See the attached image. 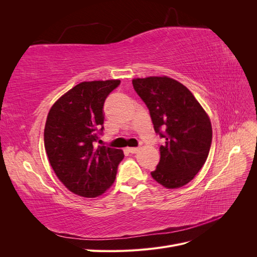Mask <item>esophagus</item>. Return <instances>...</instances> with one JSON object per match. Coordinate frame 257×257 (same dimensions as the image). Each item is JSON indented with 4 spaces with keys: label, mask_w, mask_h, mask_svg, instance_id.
Listing matches in <instances>:
<instances>
[{
    "label": "esophagus",
    "mask_w": 257,
    "mask_h": 257,
    "mask_svg": "<svg viewBox=\"0 0 257 257\" xmlns=\"http://www.w3.org/2000/svg\"><path fill=\"white\" fill-rule=\"evenodd\" d=\"M127 150L131 152V153H136L139 151V148H135V147H132V148H127Z\"/></svg>",
    "instance_id": "34e87169"
}]
</instances>
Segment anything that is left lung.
Masks as SVG:
<instances>
[{"label": "left lung", "mask_w": 257, "mask_h": 257, "mask_svg": "<svg viewBox=\"0 0 257 257\" xmlns=\"http://www.w3.org/2000/svg\"><path fill=\"white\" fill-rule=\"evenodd\" d=\"M132 82L149 108L154 131L165 139L151 176L166 189L181 188L193 180L208 158L212 141L209 115L185 85L167 76Z\"/></svg>", "instance_id": "left-lung-1"}]
</instances>
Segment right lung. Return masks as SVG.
<instances>
[{"label": "right lung", "mask_w": 257, "mask_h": 257, "mask_svg": "<svg viewBox=\"0 0 257 257\" xmlns=\"http://www.w3.org/2000/svg\"><path fill=\"white\" fill-rule=\"evenodd\" d=\"M119 79L83 81L52 105L44 131L50 165L59 180L76 195L92 198L105 193L115 180L123 151L94 147L103 130V106Z\"/></svg>", "instance_id": "obj_1"}]
</instances>
